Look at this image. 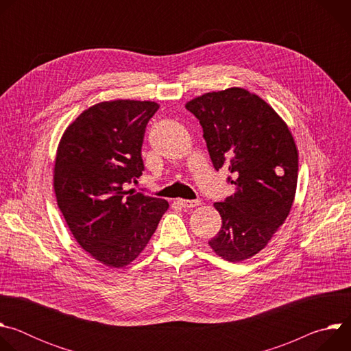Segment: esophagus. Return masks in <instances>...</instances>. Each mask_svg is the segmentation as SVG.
<instances>
[{
    "label": "esophagus",
    "instance_id": "esophagus-1",
    "mask_svg": "<svg viewBox=\"0 0 351 351\" xmlns=\"http://www.w3.org/2000/svg\"><path fill=\"white\" fill-rule=\"evenodd\" d=\"M178 204L180 207H183V208H194V207H198L202 203H199L198 199H183V198H179L178 199Z\"/></svg>",
    "mask_w": 351,
    "mask_h": 351
}]
</instances>
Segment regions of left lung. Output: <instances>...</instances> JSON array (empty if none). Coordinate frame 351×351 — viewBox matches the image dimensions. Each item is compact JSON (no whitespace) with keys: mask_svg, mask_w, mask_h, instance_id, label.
<instances>
[{"mask_svg":"<svg viewBox=\"0 0 351 351\" xmlns=\"http://www.w3.org/2000/svg\"><path fill=\"white\" fill-rule=\"evenodd\" d=\"M203 126L211 161L233 173V195L214 207L222 218L208 241L229 263L258 254L290 214L298 152L287 123L261 97L240 87L206 93L186 104Z\"/></svg>","mask_w":351,"mask_h":351,"instance_id":"8db88e82","label":"left lung"}]
</instances>
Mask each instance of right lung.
<instances>
[{
    "instance_id": "obj_1",
    "label": "right lung",
    "mask_w": 351,
    "mask_h": 351,
    "mask_svg": "<svg viewBox=\"0 0 351 351\" xmlns=\"http://www.w3.org/2000/svg\"><path fill=\"white\" fill-rule=\"evenodd\" d=\"M158 108L137 99L94 104L69 123L57 148L58 207L79 245L110 268L134 261L169 208L167 199L123 189L144 171V132Z\"/></svg>"
}]
</instances>
